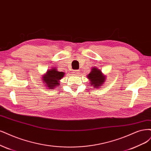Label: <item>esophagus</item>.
Wrapping results in <instances>:
<instances>
[{
	"label": "esophagus",
	"instance_id": "obj_1",
	"mask_svg": "<svg viewBox=\"0 0 151 151\" xmlns=\"http://www.w3.org/2000/svg\"><path fill=\"white\" fill-rule=\"evenodd\" d=\"M79 70H74V73L75 74H79Z\"/></svg>",
	"mask_w": 151,
	"mask_h": 151
}]
</instances>
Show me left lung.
Instances as JSON below:
<instances>
[{
  "instance_id": "1",
  "label": "left lung",
  "mask_w": 151,
  "mask_h": 151,
  "mask_svg": "<svg viewBox=\"0 0 151 151\" xmlns=\"http://www.w3.org/2000/svg\"><path fill=\"white\" fill-rule=\"evenodd\" d=\"M87 77L90 80V84L91 86L99 88L104 84L105 82V76L102 75V72L96 68H93L89 74L87 76Z\"/></svg>"
}]
</instances>
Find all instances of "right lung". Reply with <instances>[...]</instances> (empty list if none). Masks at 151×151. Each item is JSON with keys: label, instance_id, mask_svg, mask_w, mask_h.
<instances>
[{"label": "right lung", "instance_id": "1", "mask_svg": "<svg viewBox=\"0 0 151 151\" xmlns=\"http://www.w3.org/2000/svg\"><path fill=\"white\" fill-rule=\"evenodd\" d=\"M64 73L62 72L58 71L55 69L49 70L42 78L43 82L50 89H52L55 86L59 85V81L64 77Z\"/></svg>", "mask_w": 151, "mask_h": 151}]
</instances>
